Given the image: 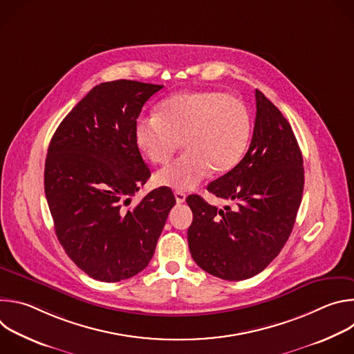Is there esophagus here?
<instances>
[{"label":"esophagus","mask_w":354,"mask_h":354,"mask_svg":"<svg viewBox=\"0 0 354 354\" xmlns=\"http://www.w3.org/2000/svg\"><path fill=\"white\" fill-rule=\"evenodd\" d=\"M174 196H175V198H176V203H178V205H182L183 201L186 200V194H185L183 192H180V190H175V192H174Z\"/></svg>","instance_id":"34e87169"}]
</instances>
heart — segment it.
Instances as JSON below:
<instances>
[{
	"label": "heart",
	"mask_w": 354,
	"mask_h": 354,
	"mask_svg": "<svg viewBox=\"0 0 354 354\" xmlns=\"http://www.w3.org/2000/svg\"><path fill=\"white\" fill-rule=\"evenodd\" d=\"M252 136V116L241 99L217 91L174 95L158 106L157 116L140 118L134 140L154 165L171 160L179 142L185 154L157 172L158 186L196 187L212 171L227 174L245 157Z\"/></svg>",
	"instance_id": "1"
}]
</instances>
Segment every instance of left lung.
<instances>
[{
  "label": "left lung",
  "instance_id": "left-lung-1",
  "mask_svg": "<svg viewBox=\"0 0 354 354\" xmlns=\"http://www.w3.org/2000/svg\"><path fill=\"white\" fill-rule=\"evenodd\" d=\"M257 119L248 153L207 186L235 201L217 209L203 197L186 198L193 213L187 242L193 261L207 273L238 281L261 273L286 245L301 205L304 167L297 138L281 112L255 91Z\"/></svg>",
  "mask_w": 354,
  "mask_h": 354
}]
</instances>
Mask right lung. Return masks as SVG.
<instances>
[{
    "label": "right lung",
    "mask_w": 354,
    "mask_h": 354,
    "mask_svg": "<svg viewBox=\"0 0 354 354\" xmlns=\"http://www.w3.org/2000/svg\"><path fill=\"white\" fill-rule=\"evenodd\" d=\"M162 86L130 80L99 84L50 141L44 193L56 235L70 259L95 280L115 283L145 269L176 203L162 186L127 207L151 176L134 124Z\"/></svg>",
    "instance_id": "right-lung-1"
}]
</instances>
